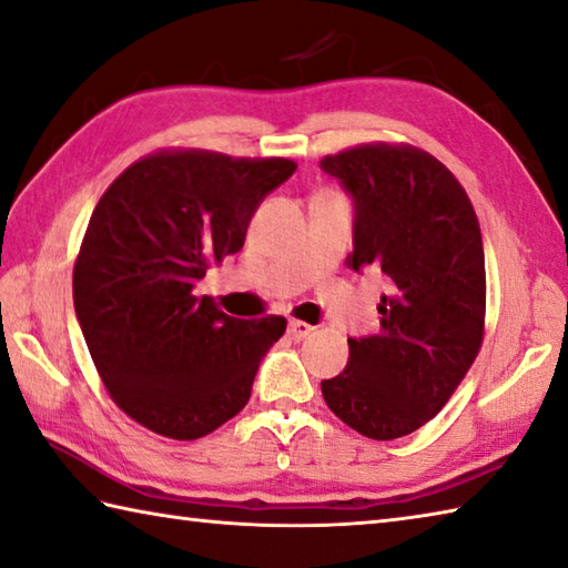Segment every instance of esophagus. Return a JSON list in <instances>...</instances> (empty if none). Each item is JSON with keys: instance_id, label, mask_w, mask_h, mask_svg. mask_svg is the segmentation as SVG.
Returning a JSON list of instances; mask_svg holds the SVG:
<instances>
[{"instance_id": "esophagus-1", "label": "esophagus", "mask_w": 568, "mask_h": 568, "mask_svg": "<svg viewBox=\"0 0 568 568\" xmlns=\"http://www.w3.org/2000/svg\"><path fill=\"white\" fill-rule=\"evenodd\" d=\"M314 326L306 324V321H298V318H292L288 321V336H292L294 341H304L308 334H312Z\"/></svg>"}]
</instances>
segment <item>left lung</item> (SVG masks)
I'll use <instances>...</instances> for the list:
<instances>
[{"label":"left lung","instance_id":"1","mask_svg":"<svg viewBox=\"0 0 568 568\" xmlns=\"http://www.w3.org/2000/svg\"><path fill=\"white\" fill-rule=\"evenodd\" d=\"M321 168L356 202L346 264L388 280L381 331L348 338L344 373L321 381V393L353 430L395 440L443 410L483 348V232L457 178L415 145H353Z\"/></svg>","mask_w":568,"mask_h":568}]
</instances>
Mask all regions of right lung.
<instances>
[{
    "instance_id": "right-lung-1",
    "label": "right lung",
    "mask_w": 568,
    "mask_h": 568,
    "mask_svg": "<svg viewBox=\"0 0 568 568\" xmlns=\"http://www.w3.org/2000/svg\"><path fill=\"white\" fill-rule=\"evenodd\" d=\"M288 158L165 148L135 160L95 205L73 264V306L95 371L135 423L173 440L217 430L250 400L284 316L234 318L197 280L242 250Z\"/></svg>"
}]
</instances>
